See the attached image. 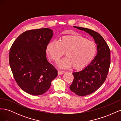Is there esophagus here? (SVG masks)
<instances>
[{
    "label": "esophagus",
    "instance_id": "esophagus-1",
    "mask_svg": "<svg viewBox=\"0 0 121 121\" xmlns=\"http://www.w3.org/2000/svg\"><path fill=\"white\" fill-rule=\"evenodd\" d=\"M65 73V71H60V70H59L58 71V75H62L64 74V73Z\"/></svg>",
    "mask_w": 121,
    "mask_h": 121
}]
</instances>
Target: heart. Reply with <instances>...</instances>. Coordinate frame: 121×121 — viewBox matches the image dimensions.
I'll return each mask as SVG.
<instances>
[{"label": "heart", "mask_w": 121, "mask_h": 121, "mask_svg": "<svg viewBox=\"0 0 121 121\" xmlns=\"http://www.w3.org/2000/svg\"><path fill=\"white\" fill-rule=\"evenodd\" d=\"M46 52L56 63L65 52L67 56L58 63V67L67 69L73 66L74 69L80 70L93 61L97 53V46L94 42L83 36L73 34L63 36L59 42L54 40L49 42Z\"/></svg>", "instance_id": "obj_1"}]
</instances>
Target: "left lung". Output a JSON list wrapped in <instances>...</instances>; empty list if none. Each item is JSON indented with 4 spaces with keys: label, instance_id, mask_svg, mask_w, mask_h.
Listing matches in <instances>:
<instances>
[{
    "label": "left lung",
    "instance_id": "left-lung-1",
    "mask_svg": "<svg viewBox=\"0 0 121 121\" xmlns=\"http://www.w3.org/2000/svg\"><path fill=\"white\" fill-rule=\"evenodd\" d=\"M92 36L97 45V54L93 61L82 71L74 72V80L69 86L71 90L79 96L93 93L105 81L111 65V51L103 37L91 29L76 27Z\"/></svg>",
    "mask_w": 121,
    "mask_h": 121
}]
</instances>
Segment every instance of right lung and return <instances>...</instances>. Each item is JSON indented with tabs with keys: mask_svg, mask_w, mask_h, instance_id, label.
Here are the masks:
<instances>
[{
	"mask_svg": "<svg viewBox=\"0 0 121 121\" xmlns=\"http://www.w3.org/2000/svg\"><path fill=\"white\" fill-rule=\"evenodd\" d=\"M52 32L47 28L25 31L9 50V63L14 79L22 89L33 95L46 92L58 74L46 58V47Z\"/></svg>",
	"mask_w": 121,
	"mask_h": 121,
	"instance_id": "right-lung-1",
	"label": "right lung"
}]
</instances>
